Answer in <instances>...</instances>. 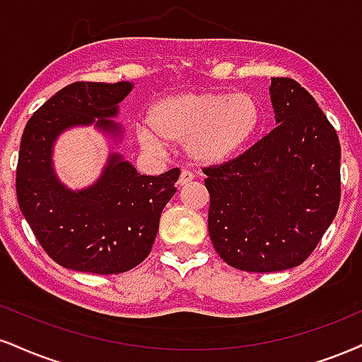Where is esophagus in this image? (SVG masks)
<instances>
[{"instance_id":"obj_1","label":"esophagus","mask_w":362,"mask_h":362,"mask_svg":"<svg viewBox=\"0 0 362 362\" xmlns=\"http://www.w3.org/2000/svg\"><path fill=\"white\" fill-rule=\"evenodd\" d=\"M194 180V175L190 172H187V170H182V173H180V177H178V185H187L189 184V182H192Z\"/></svg>"}]
</instances>
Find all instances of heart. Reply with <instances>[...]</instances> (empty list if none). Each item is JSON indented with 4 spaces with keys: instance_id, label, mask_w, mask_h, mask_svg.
Returning <instances> with one entry per match:
<instances>
[{
    "instance_id": "b5f03b06",
    "label": "heart",
    "mask_w": 362,
    "mask_h": 362,
    "mask_svg": "<svg viewBox=\"0 0 362 362\" xmlns=\"http://www.w3.org/2000/svg\"><path fill=\"white\" fill-rule=\"evenodd\" d=\"M263 124V107L251 94L190 90L160 99L139 128L143 148L184 145L197 165H219L251 145Z\"/></svg>"
}]
</instances>
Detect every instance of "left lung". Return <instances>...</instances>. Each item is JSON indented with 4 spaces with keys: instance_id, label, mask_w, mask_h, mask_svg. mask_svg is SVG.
Instances as JSON below:
<instances>
[{
    "instance_id": "obj_1",
    "label": "left lung",
    "mask_w": 362,
    "mask_h": 362,
    "mask_svg": "<svg viewBox=\"0 0 362 362\" xmlns=\"http://www.w3.org/2000/svg\"><path fill=\"white\" fill-rule=\"evenodd\" d=\"M276 128L229 162L204 168L209 234L243 272L302 264L341 202V145L308 90L288 77L269 86Z\"/></svg>"
}]
</instances>
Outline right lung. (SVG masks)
<instances>
[{"instance_id": "obj_1", "label": "right lung", "mask_w": 362, "mask_h": 362, "mask_svg": "<svg viewBox=\"0 0 362 362\" xmlns=\"http://www.w3.org/2000/svg\"><path fill=\"white\" fill-rule=\"evenodd\" d=\"M132 82H74L38 107L25 126L16 167V197L43 250L60 267L112 275L150 255L163 207L177 192L180 170L139 175L119 153H111L101 177L82 190L55 175V139L74 126L95 124L110 136L121 126L110 119Z\"/></svg>"}]
</instances>
